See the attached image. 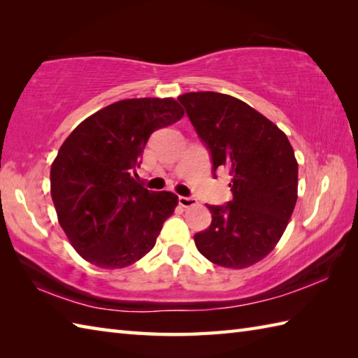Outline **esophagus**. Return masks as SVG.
<instances>
[{
  "instance_id": "34e87169",
  "label": "esophagus",
  "mask_w": 358,
  "mask_h": 358,
  "mask_svg": "<svg viewBox=\"0 0 358 358\" xmlns=\"http://www.w3.org/2000/svg\"><path fill=\"white\" fill-rule=\"evenodd\" d=\"M178 204L180 206L183 208H191V206H195L196 204V200L192 199V196H178Z\"/></svg>"
}]
</instances>
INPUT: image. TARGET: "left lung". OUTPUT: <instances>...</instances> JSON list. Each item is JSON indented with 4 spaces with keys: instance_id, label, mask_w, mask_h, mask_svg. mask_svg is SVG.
Masks as SVG:
<instances>
[{
    "instance_id": "left-lung-1",
    "label": "left lung",
    "mask_w": 358,
    "mask_h": 358,
    "mask_svg": "<svg viewBox=\"0 0 358 358\" xmlns=\"http://www.w3.org/2000/svg\"><path fill=\"white\" fill-rule=\"evenodd\" d=\"M208 148L212 172L231 175L232 200L208 209L212 222L194 235L200 254L223 268L252 266L275 248L296 203L299 164L285 132L238 98L218 92L178 96Z\"/></svg>"
}]
</instances>
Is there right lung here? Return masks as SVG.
<instances>
[{
    "label": "right lung",
    "instance_id": "right-lung-1",
    "mask_svg": "<svg viewBox=\"0 0 358 358\" xmlns=\"http://www.w3.org/2000/svg\"><path fill=\"white\" fill-rule=\"evenodd\" d=\"M173 98H131L73 129L50 167L58 222L77 252L103 269L138 262L155 246L178 196L148 191L136 167L152 132L177 123Z\"/></svg>",
    "mask_w": 358,
    "mask_h": 358
}]
</instances>
